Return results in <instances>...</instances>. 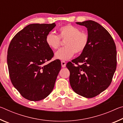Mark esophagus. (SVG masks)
<instances>
[{"label": "esophagus", "mask_w": 123, "mask_h": 123, "mask_svg": "<svg viewBox=\"0 0 123 123\" xmlns=\"http://www.w3.org/2000/svg\"><path fill=\"white\" fill-rule=\"evenodd\" d=\"M61 66H62V67L63 68L66 67V62L65 61H61Z\"/></svg>", "instance_id": "34e87169"}]
</instances>
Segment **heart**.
Here are the masks:
<instances>
[{"instance_id":"1","label":"heart","mask_w":123,"mask_h":123,"mask_svg":"<svg viewBox=\"0 0 123 123\" xmlns=\"http://www.w3.org/2000/svg\"><path fill=\"white\" fill-rule=\"evenodd\" d=\"M59 35L49 33L45 37V42L50 48L58 49L60 39H66L65 47L60 49L55 54V57L61 60H68L74 55L75 53L80 54L84 51L88 44L89 37L87 33L80 31V29L71 24L61 27L58 30Z\"/></svg>"}]
</instances>
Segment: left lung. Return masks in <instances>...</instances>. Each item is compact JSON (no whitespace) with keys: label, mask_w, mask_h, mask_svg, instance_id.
Segmentation results:
<instances>
[{"label":"left lung","mask_w":123,"mask_h":123,"mask_svg":"<svg viewBox=\"0 0 123 123\" xmlns=\"http://www.w3.org/2000/svg\"><path fill=\"white\" fill-rule=\"evenodd\" d=\"M76 23L87 29L88 44L81 55L66 67L70 72L73 90L92 98L111 84L117 67L116 47L111 35L98 23L89 20Z\"/></svg>","instance_id":"8db88e82"}]
</instances>
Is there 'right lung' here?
<instances>
[{"label":"right lung","mask_w":123,"mask_h":123,"mask_svg":"<svg viewBox=\"0 0 123 123\" xmlns=\"http://www.w3.org/2000/svg\"><path fill=\"white\" fill-rule=\"evenodd\" d=\"M55 23L31 24L11 41L7 62L11 82L24 98L39 101L50 94L61 68L59 60L45 64L54 55L45 42Z\"/></svg>","instance_id":"add662e5"}]
</instances>
